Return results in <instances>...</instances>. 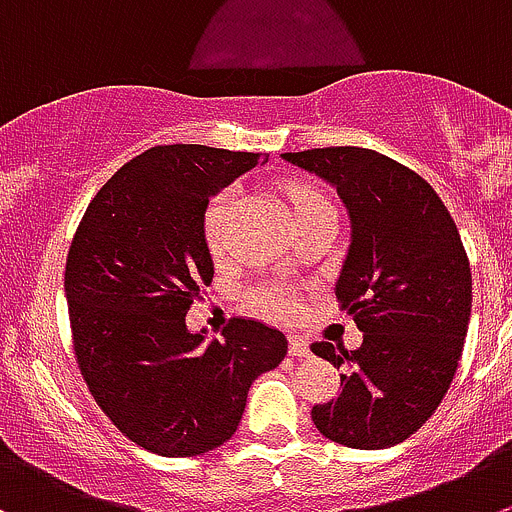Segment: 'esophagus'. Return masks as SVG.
Wrapping results in <instances>:
<instances>
[{
	"label": "esophagus",
	"mask_w": 512,
	"mask_h": 512,
	"mask_svg": "<svg viewBox=\"0 0 512 512\" xmlns=\"http://www.w3.org/2000/svg\"><path fill=\"white\" fill-rule=\"evenodd\" d=\"M289 354L294 359H306L311 357V349H309V342L301 337H289Z\"/></svg>",
	"instance_id": "34e87169"
}]
</instances>
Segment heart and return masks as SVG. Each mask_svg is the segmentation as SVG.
Returning a JSON list of instances; mask_svg holds the SVG:
<instances>
[{
  "instance_id": "b5f03b06",
  "label": "heart",
  "mask_w": 512,
  "mask_h": 512,
  "mask_svg": "<svg viewBox=\"0 0 512 512\" xmlns=\"http://www.w3.org/2000/svg\"><path fill=\"white\" fill-rule=\"evenodd\" d=\"M238 191L233 186L223 188L216 196L208 201L206 211H203V241H206L208 251L213 256L223 253L228 241V226H231L233 206H236ZM286 198L291 203V211H294L296 221L306 216H314V213H329L334 211L329 198L321 191H316L314 186H306V183H291L286 186ZM246 299L251 301L261 314L271 316V319H291L296 314V301L284 286L276 284H259L246 291Z\"/></svg>"
}]
</instances>
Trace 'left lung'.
<instances>
[{"label": "left lung", "mask_w": 512, "mask_h": 512, "mask_svg": "<svg viewBox=\"0 0 512 512\" xmlns=\"http://www.w3.org/2000/svg\"><path fill=\"white\" fill-rule=\"evenodd\" d=\"M329 180L352 221L337 299L362 347L316 342L311 352L347 367L342 392L314 405L316 430L339 445L382 450L415 435L437 410L462 357L472 274L455 221L435 188L369 148L284 153Z\"/></svg>", "instance_id": "8db88e82"}]
</instances>
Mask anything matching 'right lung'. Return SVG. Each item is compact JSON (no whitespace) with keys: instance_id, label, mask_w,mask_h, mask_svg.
Instances as JSON below:
<instances>
[{"instance_id":"obj_1","label":"right lung","mask_w":512,"mask_h":512,"mask_svg":"<svg viewBox=\"0 0 512 512\" xmlns=\"http://www.w3.org/2000/svg\"><path fill=\"white\" fill-rule=\"evenodd\" d=\"M261 153L155 145L97 191L72 236L65 294L87 389L128 440L193 457L231 440L259 374L279 367L286 337L233 316L223 339L186 329L213 281L203 211Z\"/></svg>"}]
</instances>
